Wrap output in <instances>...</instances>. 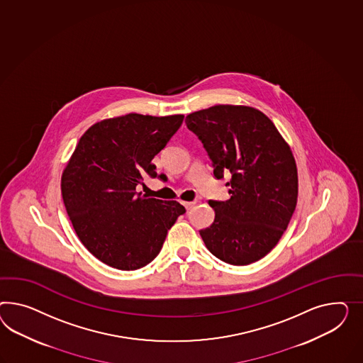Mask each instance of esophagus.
Instances as JSON below:
<instances>
[{
  "mask_svg": "<svg viewBox=\"0 0 363 363\" xmlns=\"http://www.w3.org/2000/svg\"><path fill=\"white\" fill-rule=\"evenodd\" d=\"M196 201H191V202H184V206L186 207V210H190L191 207L196 206Z\"/></svg>",
  "mask_w": 363,
  "mask_h": 363,
  "instance_id": "1",
  "label": "esophagus"
}]
</instances>
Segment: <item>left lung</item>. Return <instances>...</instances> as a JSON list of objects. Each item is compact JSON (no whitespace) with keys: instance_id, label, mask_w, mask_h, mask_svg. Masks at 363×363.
<instances>
[{"instance_id":"obj_1","label":"left lung","mask_w":363,"mask_h":363,"mask_svg":"<svg viewBox=\"0 0 363 363\" xmlns=\"http://www.w3.org/2000/svg\"><path fill=\"white\" fill-rule=\"evenodd\" d=\"M216 179L228 178L227 201H208L216 218L201 230L222 262L247 265L264 257L284 234L297 205L298 179L291 147L263 112L214 106L190 113Z\"/></svg>"}]
</instances>
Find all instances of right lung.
Segmentation results:
<instances>
[{
    "mask_svg": "<svg viewBox=\"0 0 363 363\" xmlns=\"http://www.w3.org/2000/svg\"><path fill=\"white\" fill-rule=\"evenodd\" d=\"M182 121L184 115L129 113L94 124L79 140L62 174V196L80 242L104 264L121 271L149 264L186 213L177 201L136 191L144 177L156 178L152 160Z\"/></svg>",
    "mask_w": 363,
    "mask_h": 363,
    "instance_id": "1",
    "label": "right lung"
}]
</instances>
